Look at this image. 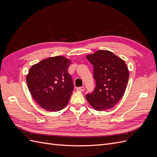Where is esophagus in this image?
<instances>
[{
    "label": "esophagus",
    "instance_id": "34e87169",
    "mask_svg": "<svg viewBox=\"0 0 157 157\" xmlns=\"http://www.w3.org/2000/svg\"><path fill=\"white\" fill-rule=\"evenodd\" d=\"M77 90V91H79V92H83L84 90V86H81V87H78L77 88V89H76Z\"/></svg>",
    "mask_w": 157,
    "mask_h": 157
}]
</instances>
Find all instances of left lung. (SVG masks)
<instances>
[{
	"instance_id": "obj_1",
	"label": "left lung",
	"mask_w": 157,
	"mask_h": 157,
	"mask_svg": "<svg viewBox=\"0 0 157 157\" xmlns=\"http://www.w3.org/2000/svg\"><path fill=\"white\" fill-rule=\"evenodd\" d=\"M94 65L96 87L86 95L89 104L101 111L111 109L124 95L129 78L126 64L121 58L108 50H98L86 56Z\"/></svg>"
}]
</instances>
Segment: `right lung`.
I'll return each mask as SVG.
<instances>
[{"label":"right lung","mask_w":157,"mask_h":157,"mask_svg":"<svg viewBox=\"0 0 157 157\" xmlns=\"http://www.w3.org/2000/svg\"><path fill=\"white\" fill-rule=\"evenodd\" d=\"M71 61L58 56L42 59L33 65L26 77L33 98L45 110L58 111L68 104L73 83L68 68Z\"/></svg>","instance_id":"add662e5"}]
</instances>
